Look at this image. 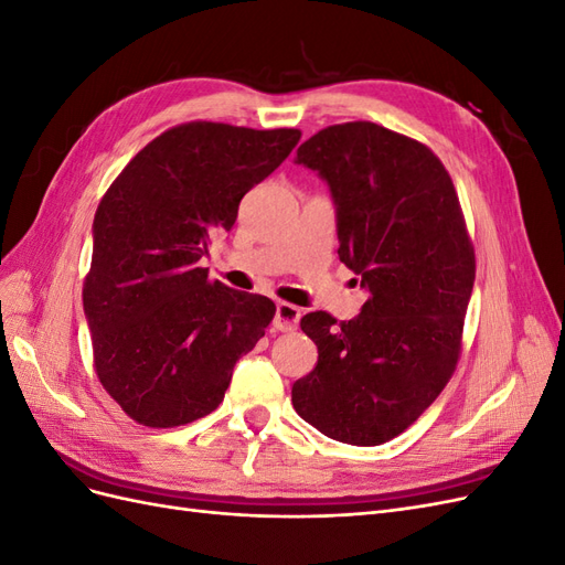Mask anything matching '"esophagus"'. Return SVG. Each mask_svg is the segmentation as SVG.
I'll return each mask as SVG.
<instances>
[{
  "mask_svg": "<svg viewBox=\"0 0 565 565\" xmlns=\"http://www.w3.org/2000/svg\"><path fill=\"white\" fill-rule=\"evenodd\" d=\"M299 318H301V311L297 309V306L280 301L276 306V318H273V328L280 330V332H289V330L297 328Z\"/></svg>",
  "mask_w": 565,
  "mask_h": 565,
  "instance_id": "1",
  "label": "esophagus"
}]
</instances>
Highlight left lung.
<instances>
[{
  "label": "left lung",
  "instance_id": "8db88e82",
  "mask_svg": "<svg viewBox=\"0 0 565 565\" xmlns=\"http://www.w3.org/2000/svg\"><path fill=\"white\" fill-rule=\"evenodd\" d=\"M295 164L328 183L339 262L370 297L349 322L324 311L301 318L318 363L295 382L292 403L324 436L380 446L452 377L473 247L446 167L407 136L372 122L334 125L303 141Z\"/></svg>",
  "mask_w": 565,
  "mask_h": 565
}]
</instances>
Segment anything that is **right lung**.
Returning <instances> with one entry per match:
<instances>
[{
  "mask_svg": "<svg viewBox=\"0 0 565 565\" xmlns=\"http://www.w3.org/2000/svg\"><path fill=\"white\" fill-rule=\"evenodd\" d=\"M299 139V129L181 125L100 200L84 316L98 380L131 419L169 429L210 415L237 358L264 337L276 303L212 282L200 259Z\"/></svg>",
  "mask_w": 565,
  "mask_h": 565,
  "instance_id": "right-lung-1",
  "label": "right lung"
}]
</instances>
